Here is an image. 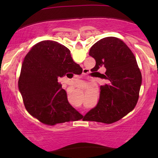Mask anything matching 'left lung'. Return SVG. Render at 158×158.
Wrapping results in <instances>:
<instances>
[{"mask_svg": "<svg viewBox=\"0 0 158 158\" xmlns=\"http://www.w3.org/2000/svg\"><path fill=\"white\" fill-rule=\"evenodd\" d=\"M89 55L96 61L91 71L107 80L100 86L97 106L85 116V120L110 124L135 108L142 84V75L136 58L124 41L116 37L100 39L90 48ZM105 67L104 74L98 70Z\"/></svg>", "mask_w": 158, "mask_h": 158, "instance_id": "left-lung-1", "label": "left lung"}]
</instances>
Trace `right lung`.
Returning a JSON list of instances; mask_svg holds the SVG:
<instances>
[{
    "label": "right lung",
    "instance_id": "add662e5",
    "mask_svg": "<svg viewBox=\"0 0 158 158\" xmlns=\"http://www.w3.org/2000/svg\"><path fill=\"white\" fill-rule=\"evenodd\" d=\"M81 72L64 45L50 40L34 45L23 59L19 79V90L28 113L48 126L81 118L82 115L68 102L58 79L67 73Z\"/></svg>",
    "mask_w": 158,
    "mask_h": 158
}]
</instances>
